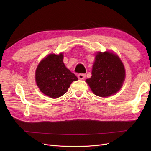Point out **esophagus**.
Wrapping results in <instances>:
<instances>
[{"mask_svg": "<svg viewBox=\"0 0 151 151\" xmlns=\"http://www.w3.org/2000/svg\"><path fill=\"white\" fill-rule=\"evenodd\" d=\"M77 77H78V78L81 80H83V79H84L85 77H86V74H79L78 76H77Z\"/></svg>", "mask_w": 151, "mask_h": 151, "instance_id": "obj_1", "label": "esophagus"}]
</instances>
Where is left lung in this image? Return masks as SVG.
Returning a JSON list of instances; mask_svg holds the SVG:
<instances>
[{"label": "left lung", "instance_id": "8db88e82", "mask_svg": "<svg viewBox=\"0 0 151 151\" xmlns=\"http://www.w3.org/2000/svg\"><path fill=\"white\" fill-rule=\"evenodd\" d=\"M92 76L86 82L91 91L100 97L116 94L123 86L125 70L117 55L109 52H98L92 68Z\"/></svg>", "mask_w": 151, "mask_h": 151}]
</instances>
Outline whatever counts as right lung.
Returning a JSON list of instances; mask_svg holds the SVG:
<instances>
[{"instance_id":"1","label":"right lung","mask_w":151,"mask_h":151,"mask_svg":"<svg viewBox=\"0 0 151 151\" xmlns=\"http://www.w3.org/2000/svg\"><path fill=\"white\" fill-rule=\"evenodd\" d=\"M63 55L50 54L40 62L35 72L36 83L42 92L52 98H57L67 92L73 81L78 80L65 66Z\"/></svg>"}]
</instances>
